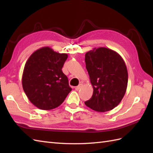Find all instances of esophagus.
Here are the masks:
<instances>
[{
	"mask_svg": "<svg viewBox=\"0 0 153 153\" xmlns=\"http://www.w3.org/2000/svg\"><path fill=\"white\" fill-rule=\"evenodd\" d=\"M82 86H83V84L80 83V84H79V85H77V87H75V89H76V91H79L81 88H82Z\"/></svg>",
	"mask_w": 153,
	"mask_h": 153,
	"instance_id": "34e87169",
	"label": "esophagus"
}]
</instances>
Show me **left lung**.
<instances>
[{"instance_id": "obj_1", "label": "left lung", "mask_w": 153, "mask_h": 153, "mask_svg": "<svg viewBox=\"0 0 153 153\" xmlns=\"http://www.w3.org/2000/svg\"><path fill=\"white\" fill-rule=\"evenodd\" d=\"M87 70L93 88L85 105L97 112L111 110L124 96L128 82L125 62L116 51L106 47L94 48L85 54Z\"/></svg>"}]
</instances>
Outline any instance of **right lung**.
I'll return each instance as SVG.
<instances>
[{
  "label": "right lung",
  "mask_w": 153,
  "mask_h": 153,
  "mask_svg": "<svg viewBox=\"0 0 153 153\" xmlns=\"http://www.w3.org/2000/svg\"><path fill=\"white\" fill-rule=\"evenodd\" d=\"M68 54L48 47L35 51L23 71L22 87L30 101L38 108L48 110L59 106L71 91L62 71Z\"/></svg>",
  "instance_id": "1"
}]
</instances>
